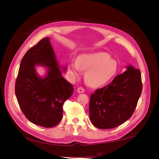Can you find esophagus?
Returning <instances> with one entry per match:
<instances>
[{"label":"esophagus","instance_id":"34e87169","mask_svg":"<svg viewBox=\"0 0 159 159\" xmlns=\"http://www.w3.org/2000/svg\"><path fill=\"white\" fill-rule=\"evenodd\" d=\"M77 91H78V93H84V92L85 89L83 88L80 87V88H78V89H77Z\"/></svg>","mask_w":159,"mask_h":159}]
</instances>
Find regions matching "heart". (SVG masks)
Segmentation results:
<instances>
[{
	"instance_id": "heart-1",
	"label": "heart",
	"mask_w": 159,
	"mask_h": 159,
	"mask_svg": "<svg viewBox=\"0 0 159 159\" xmlns=\"http://www.w3.org/2000/svg\"><path fill=\"white\" fill-rule=\"evenodd\" d=\"M117 61L105 52H94L80 55L76 61L68 65V71L73 79L78 78L80 71H85L84 79L90 87L98 88L108 83L116 74Z\"/></svg>"
}]
</instances>
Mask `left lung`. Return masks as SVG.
Listing matches in <instances>:
<instances>
[{
    "mask_svg": "<svg viewBox=\"0 0 159 159\" xmlns=\"http://www.w3.org/2000/svg\"><path fill=\"white\" fill-rule=\"evenodd\" d=\"M111 83L91 94L89 119L96 127L108 129L121 125L132 116L142 92L139 70L128 65Z\"/></svg>",
    "mask_w": 159,
    "mask_h": 159,
    "instance_id": "8db88e82",
    "label": "left lung"
}]
</instances>
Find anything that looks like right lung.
<instances>
[{"mask_svg": "<svg viewBox=\"0 0 159 159\" xmlns=\"http://www.w3.org/2000/svg\"><path fill=\"white\" fill-rule=\"evenodd\" d=\"M44 66L46 74L40 76L35 67ZM50 38H46L28 50L21 61L16 81L15 94L26 117L37 125L53 127L63 117V105L73 94V85L60 70Z\"/></svg>", "mask_w": 159, "mask_h": 159, "instance_id": "add662e5", "label": "right lung"}]
</instances>
